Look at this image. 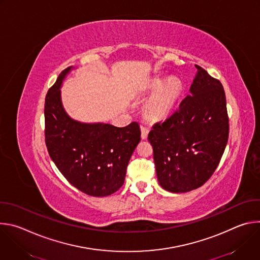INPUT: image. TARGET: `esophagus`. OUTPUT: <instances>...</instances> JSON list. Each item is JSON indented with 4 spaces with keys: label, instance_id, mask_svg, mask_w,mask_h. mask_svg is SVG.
Listing matches in <instances>:
<instances>
[{
    "label": "esophagus",
    "instance_id": "esophagus-1",
    "mask_svg": "<svg viewBox=\"0 0 260 260\" xmlns=\"http://www.w3.org/2000/svg\"><path fill=\"white\" fill-rule=\"evenodd\" d=\"M148 134H149V128L142 125V126H141V137H142V139H143V140L147 139Z\"/></svg>",
    "mask_w": 260,
    "mask_h": 260
}]
</instances>
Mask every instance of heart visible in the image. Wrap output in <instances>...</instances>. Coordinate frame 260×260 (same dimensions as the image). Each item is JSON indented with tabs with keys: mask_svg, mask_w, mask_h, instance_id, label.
I'll return each instance as SVG.
<instances>
[{
	"mask_svg": "<svg viewBox=\"0 0 260 260\" xmlns=\"http://www.w3.org/2000/svg\"><path fill=\"white\" fill-rule=\"evenodd\" d=\"M149 89L157 90L144 106L145 113L153 119L167 117L174 109L180 94L181 84L177 80H171L164 84L162 79H154L149 84Z\"/></svg>",
	"mask_w": 260,
	"mask_h": 260,
	"instance_id": "obj_1",
	"label": "heart"
}]
</instances>
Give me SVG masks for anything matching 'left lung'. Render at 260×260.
<instances>
[{"instance_id": "1", "label": "left lung", "mask_w": 260, "mask_h": 260, "mask_svg": "<svg viewBox=\"0 0 260 260\" xmlns=\"http://www.w3.org/2000/svg\"><path fill=\"white\" fill-rule=\"evenodd\" d=\"M198 72L177 111L148 135L160 186L174 193L201 187L215 172L229 140L224 89L219 80Z\"/></svg>"}]
</instances>
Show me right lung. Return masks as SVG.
I'll use <instances>...</instances> for the list:
<instances>
[{"mask_svg":"<svg viewBox=\"0 0 260 260\" xmlns=\"http://www.w3.org/2000/svg\"><path fill=\"white\" fill-rule=\"evenodd\" d=\"M72 67L63 70L45 99V142L48 153L63 177L91 197L116 192L141 140L138 122L125 127L84 123L71 118L61 103L60 87Z\"/></svg>","mask_w":260,"mask_h":260,"instance_id":"1","label":"right lung"}]
</instances>
